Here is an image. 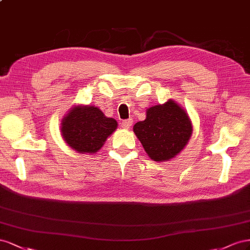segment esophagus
Segmentation results:
<instances>
[{"instance_id":"esophagus-1","label":"esophagus","mask_w":250,"mask_h":250,"mask_svg":"<svg viewBox=\"0 0 250 250\" xmlns=\"http://www.w3.org/2000/svg\"><path fill=\"white\" fill-rule=\"evenodd\" d=\"M132 124H133V120L127 119V120H125V121H123V123H121V126H123L125 130H129L131 125H132Z\"/></svg>"}]
</instances>
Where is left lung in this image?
I'll return each mask as SVG.
<instances>
[{
	"label": "left lung",
	"instance_id": "8db88e82",
	"mask_svg": "<svg viewBox=\"0 0 250 250\" xmlns=\"http://www.w3.org/2000/svg\"><path fill=\"white\" fill-rule=\"evenodd\" d=\"M133 131L149 158L162 162L181 153L191 136L192 125L188 112L168 99L146 109V119L135 124Z\"/></svg>",
	"mask_w": 250,
	"mask_h": 250
}]
</instances>
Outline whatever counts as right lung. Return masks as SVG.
Here are the masks:
<instances>
[{"label": "right lung", "instance_id": "add662e5", "mask_svg": "<svg viewBox=\"0 0 250 250\" xmlns=\"http://www.w3.org/2000/svg\"><path fill=\"white\" fill-rule=\"evenodd\" d=\"M117 121L106 117L95 105L75 104L61 123V133L66 144L80 154L93 155L116 131Z\"/></svg>", "mask_w": 250, "mask_h": 250}]
</instances>
